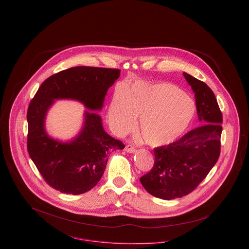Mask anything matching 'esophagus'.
<instances>
[{"mask_svg":"<svg viewBox=\"0 0 249 249\" xmlns=\"http://www.w3.org/2000/svg\"><path fill=\"white\" fill-rule=\"evenodd\" d=\"M124 149H125V151H126V152H128V153H134V152H135V150H136V149H135V147H134L132 144H126Z\"/></svg>","mask_w":249,"mask_h":249,"instance_id":"1","label":"esophagus"}]
</instances>
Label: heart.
Returning <instances> with one entry per match:
<instances>
[{"label":"heart","mask_w":249,"mask_h":249,"mask_svg":"<svg viewBox=\"0 0 249 249\" xmlns=\"http://www.w3.org/2000/svg\"><path fill=\"white\" fill-rule=\"evenodd\" d=\"M195 114V102L167 82L139 81L126 89L118 87L108 110L110 124L120 132L129 131L140 116L139 131L143 141L153 146L176 141Z\"/></svg>","instance_id":"obj_1"}]
</instances>
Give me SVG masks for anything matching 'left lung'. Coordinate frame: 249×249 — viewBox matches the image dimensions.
<instances>
[{
  "label": "left lung",
  "mask_w": 249,
  "mask_h": 249,
  "mask_svg": "<svg viewBox=\"0 0 249 249\" xmlns=\"http://www.w3.org/2000/svg\"><path fill=\"white\" fill-rule=\"evenodd\" d=\"M195 92L200 124L176 142L154 148V165L140 181L147 193L171 200L192 193L215 165L220 153L222 114L211 88L183 72Z\"/></svg>",
  "instance_id": "left-lung-1"
}]
</instances>
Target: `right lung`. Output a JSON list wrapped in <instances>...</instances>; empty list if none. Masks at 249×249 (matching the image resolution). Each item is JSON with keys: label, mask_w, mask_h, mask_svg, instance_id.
<instances>
[{"label": "right lung", "mask_w": 249, "mask_h": 249, "mask_svg": "<svg viewBox=\"0 0 249 249\" xmlns=\"http://www.w3.org/2000/svg\"><path fill=\"white\" fill-rule=\"evenodd\" d=\"M119 69L77 66L48 77L30 103L28 151L35 165L53 189L71 195L93 189L103 177L109 153L124 144L108 135L102 118L93 111L84 112V124L70 142L51 138L45 130L48 109L54 100H74L90 110H101L107 90L120 76Z\"/></svg>", "instance_id": "right-lung-1"}]
</instances>
